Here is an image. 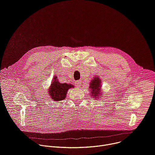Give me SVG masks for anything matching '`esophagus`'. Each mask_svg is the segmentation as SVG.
<instances>
[{
	"label": "esophagus",
	"instance_id": "esophagus-1",
	"mask_svg": "<svg viewBox=\"0 0 155 155\" xmlns=\"http://www.w3.org/2000/svg\"><path fill=\"white\" fill-rule=\"evenodd\" d=\"M81 81H77L76 83H75V86L77 87H80L81 86Z\"/></svg>",
	"mask_w": 155,
	"mask_h": 155
}]
</instances>
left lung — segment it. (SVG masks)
<instances>
[{
    "label": "left lung",
    "instance_id": "1",
    "mask_svg": "<svg viewBox=\"0 0 155 155\" xmlns=\"http://www.w3.org/2000/svg\"><path fill=\"white\" fill-rule=\"evenodd\" d=\"M89 87L90 95L94 99H97L102 95L103 93L101 92L102 82L99 76H95L93 79L91 80Z\"/></svg>",
    "mask_w": 155,
    "mask_h": 155
}]
</instances>
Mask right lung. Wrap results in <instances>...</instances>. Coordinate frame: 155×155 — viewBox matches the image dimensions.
Masks as SVG:
<instances>
[{"mask_svg": "<svg viewBox=\"0 0 155 155\" xmlns=\"http://www.w3.org/2000/svg\"><path fill=\"white\" fill-rule=\"evenodd\" d=\"M74 86L72 84L68 83H61L58 80V77L55 75L53 77V82H51L50 86L49 87L48 94L50 95L51 99L54 102L61 101L64 100L66 97L67 93L69 89L74 88Z\"/></svg>", "mask_w": 155, "mask_h": 155, "instance_id": "1", "label": "right lung"}]
</instances>
